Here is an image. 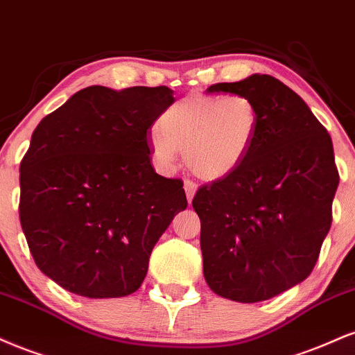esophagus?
<instances>
[{
  "mask_svg": "<svg viewBox=\"0 0 355 355\" xmlns=\"http://www.w3.org/2000/svg\"><path fill=\"white\" fill-rule=\"evenodd\" d=\"M184 191H186V196H187V202L191 204V201H193L196 191H198V184L193 181H189V179H186L184 181Z\"/></svg>",
  "mask_w": 355,
  "mask_h": 355,
  "instance_id": "obj_1",
  "label": "esophagus"
}]
</instances>
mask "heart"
Returning <instances> with one entry per match:
<instances>
[{"mask_svg": "<svg viewBox=\"0 0 355 355\" xmlns=\"http://www.w3.org/2000/svg\"><path fill=\"white\" fill-rule=\"evenodd\" d=\"M259 126V110L249 96L196 93L161 114L149 146L161 169L176 168L184 151L196 176L216 181L232 174L251 151Z\"/></svg>", "mask_w": 355, "mask_h": 355, "instance_id": "1", "label": "heart"}]
</instances>
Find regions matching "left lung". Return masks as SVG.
I'll use <instances>...</instances> for the list:
<instances>
[{"label": "left lung", "mask_w": 355, "mask_h": 355, "mask_svg": "<svg viewBox=\"0 0 355 355\" xmlns=\"http://www.w3.org/2000/svg\"><path fill=\"white\" fill-rule=\"evenodd\" d=\"M257 104L251 151L234 173L198 189L204 279L236 302H261L302 282L319 259L339 186L327 129L291 87L269 74L218 83L207 93Z\"/></svg>", "instance_id": "left-lung-1"}]
</instances>
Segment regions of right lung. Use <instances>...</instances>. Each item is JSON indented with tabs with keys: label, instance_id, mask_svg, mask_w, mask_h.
Here are the masks:
<instances>
[{
	"label": "right lung",
	"instance_id": "1",
	"mask_svg": "<svg viewBox=\"0 0 355 355\" xmlns=\"http://www.w3.org/2000/svg\"><path fill=\"white\" fill-rule=\"evenodd\" d=\"M166 86H89L41 119L19 166V220L33 259L69 293L123 297L143 284L154 244L187 207L181 179L151 164L149 129Z\"/></svg>",
	"mask_w": 355,
	"mask_h": 355
}]
</instances>
